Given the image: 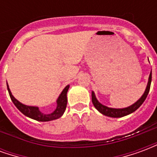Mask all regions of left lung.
<instances>
[{"instance_id":"left-lung-1","label":"left lung","mask_w":157,"mask_h":157,"mask_svg":"<svg viewBox=\"0 0 157 157\" xmlns=\"http://www.w3.org/2000/svg\"><path fill=\"white\" fill-rule=\"evenodd\" d=\"M151 74L149 75L148 83H147V86L145 88L144 94L142 95L141 98L139 99L137 102H135L134 104H132L131 106H129L128 108H124V109H112V108H109L107 106L102 105V103H100L98 101V99L96 98L95 93L93 92H92V103H93V105H94L96 109H98L99 112L101 113L102 114H103V115L111 117V118H121V117L128 115V114H130L133 112H135V110H137L141 106V104L144 102V101L146 98V97L148 95L150 87H151Z\"/></svg>"}]
</instances>
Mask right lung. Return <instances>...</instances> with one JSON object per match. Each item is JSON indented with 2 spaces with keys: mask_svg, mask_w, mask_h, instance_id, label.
I'll return each instance as SVG.
<instances>
[{
  "mask_svg": "<svg viewBox=\"0 0 157 157\" xmlns=\"http://www.w3.org/2000/svg\"><path fill=\"white\" fill-rule=\"evenodd\" d=\"M7 85V90H8L9 95L10 98L12 99V102L14 103V105L17 108L19 111L22 113L23 114L29 118H31L33 119H35L37 121H41V122H47V121H51L54 119H57V118H60L63 113L65 111L66 109V105H67V92H68V89L70 87V86H66L64 90L62 91L60 93V95L59 96L58 99H57V107L56 109L53 113H49V114H45L40 112V110L39 109L38 107H33V106H27L22 104V102H20L17 101V99L12 96V92L10 91L9 88L8 84L6 83Z\"/></svg>",
  "mask_w": 157,
  "mask_h": 157,
  "instance_id": "right-lung-1",
  "label": "right lung"
}]
</instances>
